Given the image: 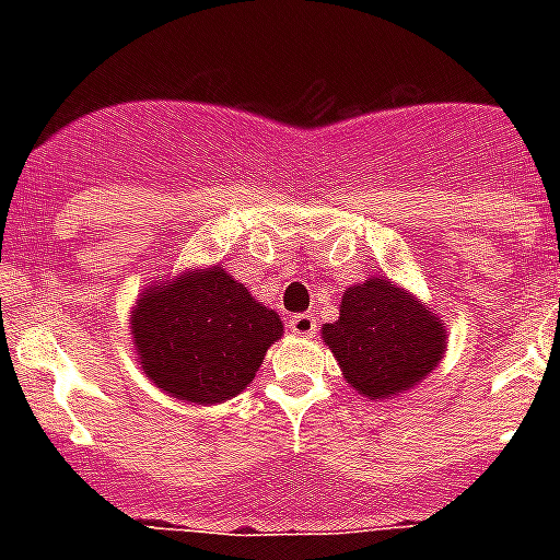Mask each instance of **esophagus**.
<instances>
[{
    "label": "esophagus",
    "mask_w": 560,
    "mask_h": 560,
    "mask_svg": "<svg viewBox=\"0 0 560 560\" xmlns=\"http://www.w3.org/2000/svg\"><path fill=\"white\" fill-rule=\"evenodd\" d=\"M289 328L296 336H314L316 334V316L314 314H294L289 316Z\"/></svg>",
    "instance_id": "34e87169"
}]
</instances>
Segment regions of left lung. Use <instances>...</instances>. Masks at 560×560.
<instances>
[{
	"mask_svg": "<svg viewBox=\"0 0 560 560\" xmlns=\"http://www.w3.org/2000/svg\"><path fill=\"white\" fill-rule=\"evenodd\" d=\"M350 387L368 398H393L438 368L446 334L438 316L389 280L370 277L341 296L339 319L325 325Z\"/></svg>",
	"mask_w": 560,
	"mask_h": 560,
	"instance_id": "left-lung-1",
	"label": "left lung"
}]
</instances>
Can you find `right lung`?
Returning a JSON list of instances; mask_svg holds the SVG:
<instances>
[{"mask_svg":"<svg viewBox=\"0 0 560 560\" xmlns=\"http://www.w3.org/2000/svg\"><path fill=\"white\" fill-rule=\"evenodd\" d=\"M131 328L148 378L190 404L244 393L266 350L283 336L280 316L224 269L190 271L142 294Z\"/></svg>","mask_w":560,"mask_h":560,"instance_id":"1","label":"right lung"}]
</instances>
